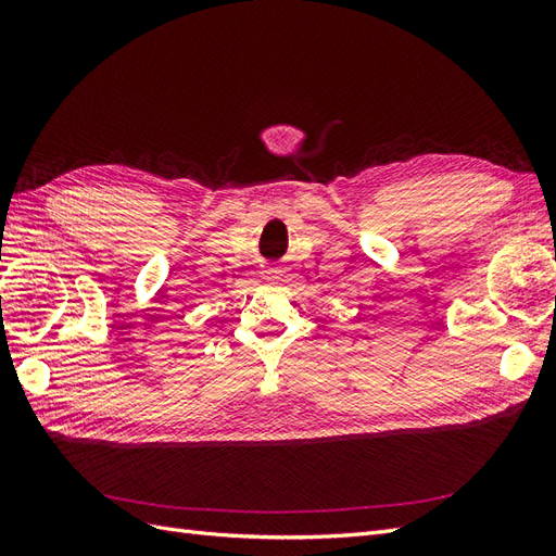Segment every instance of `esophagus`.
<instances>
[{"mask_svg": "<svg viewBox=\"0 0 556 556\" xmlns=\"http://www.w3.org/2000/svg\"><path fill=\"white\" fill-rule=\"evenodd\" d=\"M264 274H266V278H268V280L278 278V271H276V268H268V271H264Z\"/></svg>", "mask_w": 556, "mask_h": 556, "instance_id": "1", "label": "esophagus"}]
</instances>
